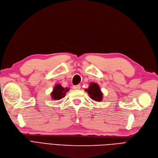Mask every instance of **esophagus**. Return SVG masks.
<instances>
[{
	"label": "esophagus",
	"mask_w": 158,
	"mask_h": 158,
	"mask_svg": "<svg viewBox=\"0 0 158 158\" xmlns=\"http://www.w3.org/2000/svg\"><path fill=\"white\" fill-rule=\"evenodd\" d=\"M80 89H81V86L79 85L73 86V89H75V90H79Z\"/></svg>",
	"instance_id": "esophagus-1"
}]
</instances>
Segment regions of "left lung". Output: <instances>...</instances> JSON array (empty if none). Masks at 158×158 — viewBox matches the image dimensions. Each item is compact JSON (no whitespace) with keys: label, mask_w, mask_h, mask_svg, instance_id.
Listing matches in <instances>:
<instances>
[{"label":"left lung","mask_w":158,"mask_h":158,"mask_svg":"<svg viewBox=\"0 0 158 158\" xmlns=\"http://www.w3.org/2000/svg\"><path fill=\"white\" fill-rule=\"evenodd\" d=\"M85 91L88 92L90 98L96 102H101L103 99V94L100 89V86L95 83H91L88 89H85Z\"/></svg>","instance_id":"1"}]
</instances>
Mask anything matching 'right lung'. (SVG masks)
<instances>
[{
    "instance_id": "add662e5",
    "label": "right lung",
    "mask_w": 158,
    "mask_h": 158,
    "mask_svg": "<svg viewBox=\"0 0 158 158\" xmlns=\"http://www.w3.org/2000/svg\"><path fill=\"white\" fill-rule=\"evenodd\" d=\"M69 89V88L64 89L60 84H57L55 86L53 90H52V92L51 93L52 100H60L61 98L65 96L66 92H68Z\"/></svg>"
}]
</instances>
